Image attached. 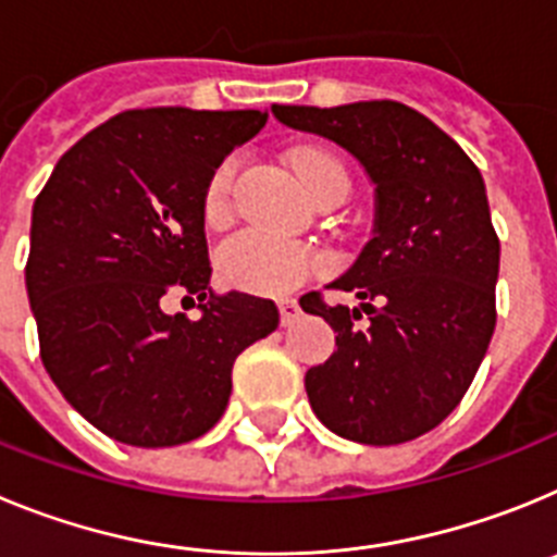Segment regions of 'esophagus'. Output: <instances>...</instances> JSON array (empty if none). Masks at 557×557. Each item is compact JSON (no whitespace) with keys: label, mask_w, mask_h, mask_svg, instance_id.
Segmentation results:
<instances>
[{"label":"esophagus","mask_w":557,"mask_h":557,"mask_svg":"<svg viewBox=\"0 0 557 557\" xmlns=\"http://www.w3.org/2000/svg\"><path fill=\"white\" fill-rule=\"evenodd\" d=\"M278 312H282V326H293V323L301 321V307H298L293 298L278 301Z\"/></svg>","instance_id":"1"}]
</instances>
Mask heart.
<instances>
[{
    "label": "heart",
    "mask_w": 557,
    "mask_h": 557,
    "mask_svg": "<svg viewBox=\"0 0 557 557\" xmlns=\"http://www.w3.org/2000/svg\"><path fill=\"white\" fill-rule=\"evenodd\" d=\"M243 159L231 152L211 170L203 191V214L209 223H223L231 211V189ZM298 170L307 189L321 191L332 181H346V166L323 150H304L298 156ZM318 256L307 245L275 239L262 231H243L231 236L218 250V273L228 287L253 295H284L301 287L318 270Z\"/></svg>",
    "instance_id": "heart-1"
}]
</instances>
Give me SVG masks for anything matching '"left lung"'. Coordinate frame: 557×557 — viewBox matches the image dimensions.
I'll list each match as a JSON object with an SVG mask.
<instances>
[{
    "instance_id": "left-lung-1",
    "label": "left lung",
    "mask_w": 557,
    "mask_h": 557,
    "mask_svg": "<svg viewBox=\"0 0 557 557\" xmlns=\"http://www.w3.org/2000/svg\"><path fill=\"white\" fill-rule=\"evenodd\" d=\"M273 116L346 147L376 184L373 239L332 282L362 304H307L337 334L304 379L309 405L334 435L405 444L460 405L496 326L499 236L480 170L401 102L273 106Z\"/></svg>"
}]
</instances>
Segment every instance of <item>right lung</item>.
Instances as JSON below:
<instances>
[{"label":"right lung","instance_id":"add662e5","mask_svg":"<svg viewBox=\"0 0 557 557\" xmlns=\"http://www.w3.org/2000/svg\"><path fill=\"white\" fill-rule=\"evenodd\" d=\"M264 122V111H122L63 152L36 198L24 278L41 362L120 444L159 449L209 432L234 359L278 326L268 298L211 293L203 228L211 170ZM172 294L198 297L205 314L166 315Z\"/></svg>","mask_w":557,"mask_h":557}]
</instances>
